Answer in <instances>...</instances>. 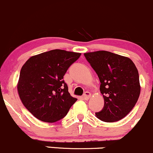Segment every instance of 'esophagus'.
I'll return each mask as SVG.
<instances>
[{"label":"esophagus","mask_w":153,"mask_h":153,"mask_svg":"<svg viewBox=\"0 0 153 153\" xmlns=\"http://www.w3.org/2000/svg\"><path fill=\"white\" fill-rule=\"evenodd\" d=\"M91 93L90 92H88V91H86V92H85L84 93V96H83V97H84V98L85 99V100H88L89 98H90V97H91Z\"/></svg>","instance_id":"34e87169"}]
</instances>
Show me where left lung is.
I'll return each instance as SVG.
<instances>
[{
    "mask_svg": "<svg viewBox=\"0 0 153 153\" xmlns=\"http://www.w3.org/2000/svg\"><path fill=\"white\" fill-rule=\"evenodd\" d=\"M84 56L98 74L105 101L96 117L105 122L122 120L134 108L140 96L136 65L128 57L105 51L86 53Z\"/></svg>",
    "mask_w": 153,
    "mask_h": 153,
    "instance_id": "obj_1",
    "label": "left lung"
}]
</instances>
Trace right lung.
<instances>
[{"instance_id":"right-lung-1","label":"right lung","mask_w":153,"mask_h":153,"mask_svg":"<svg viewBox=\"0 0 153 153\" xmlns=\"http://www.w3.org/2000/svg\"><path fill=\"white\" fill-rule=\"evenodd\" d=\"M81 55L55 49L31 57L22 67L17 84L19 96L38 120L57 122L77 100L69 94L63 76Z\"/></svg>"}]
</instances>
